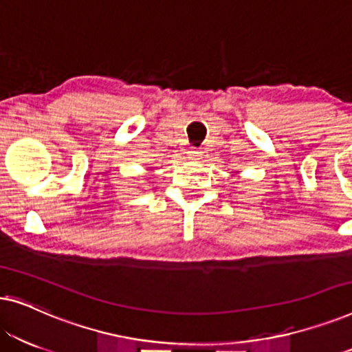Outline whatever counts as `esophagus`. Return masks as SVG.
Here are the masks:
<instances>
[{"label": "esophagus", "mask_w": 352, "mask_h": 352, "mask_svg": "<svg viewBox=\"0 0 352 352\" xmlns=\"http://www.w3.org/2000/svg\"><path fill=\"white\" fill-rule=\"evenodd\" d=\"M187 157H189V158H199L200 152L197 151V148H189V151H187Z\"/></svg>", "instance_id": "esophagus-1"}]
</instances>
